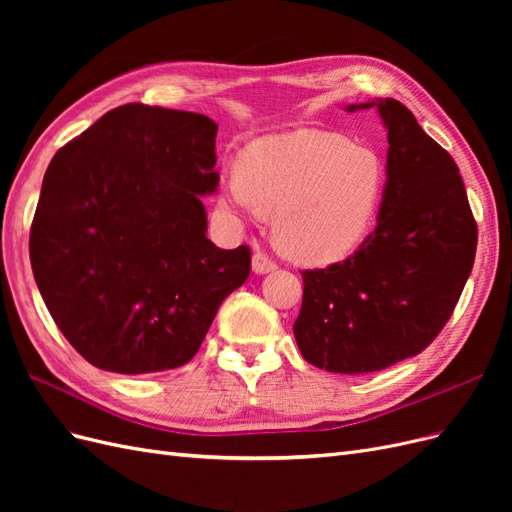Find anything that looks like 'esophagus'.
<instances>
[{
    "instance_id": "obj_1",
    "label": "esophagus",
    "mask_w": 512,
    "mask_h": 512,
    "mask_svg": "<svg viewBox=\"0 0 512 512\" xmlns=\"http://www.w3.org/2000/svg\"><path fill=\"white\" fill-rule=\"evenodd\" d=\"M275 269H277L275 262H273L267 254L256 252V254L252 256V271H254L256 275H265V273H271V271H275Z\"/></svg>"
}]
</instances>
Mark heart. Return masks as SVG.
Returning <instances> with one entry per match:
<instances>
[{
  "instance_id": "heart-1",
  "label": "heart",
  "mask_w": 512,
  "mask_h": 512,
  "mask_svg": "<svg viewBox=\"0 0 512 512\" xmlns=\"http://www.w3.org/2000/svg\"><path fill=\"white\" fill-rule=\"evenodd\" d=\"M384 188L386 168L374 149L297 130L247 147L224 177L222 200L247 215H275V241L292 260L331 265L369 237Z\"/></svg>"
}]
</instances>
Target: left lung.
Instances as JSON below:
<instances>
[{
    "instance_id": "1",
    "label": "left lung",
    "mask_w": 512,
    "mask_h": 512,
    "mask_svg": "<svg viewBox=\"0 0 512 512\" xmlns=\"http://www.w3.org/2000/svg\"><path fill=\"white\" fill-rule=\"evenodd\" d=\"M376 108L389 138L378 226L348 260L303 271L294 339L307 363L369 374L423 352L472 273L476 222L455 160L393 98Z\"/></svg>"
}]
</instances>
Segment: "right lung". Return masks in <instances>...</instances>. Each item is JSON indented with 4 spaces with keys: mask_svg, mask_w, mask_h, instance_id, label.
Listing matches in <instances>:
<instances>
[{
    "mask_svg": "<svg viewBox=\"0 0 512 512\" xmlns=\"http://www.w3.org/2000/svg\"><path fill=\"white\" fill-rule=\"evenodd\" d=\"M215 134L207 115L123 104L46 168L29 258L59 331L91 365L126 376L185 365L250 275V247L207 239Z\"/></svg>",
    "mask_w": 512,
    "mask_h": 512,
    "instance_id": "obj_1",
    "label": "right lung"
}]
</instances>
